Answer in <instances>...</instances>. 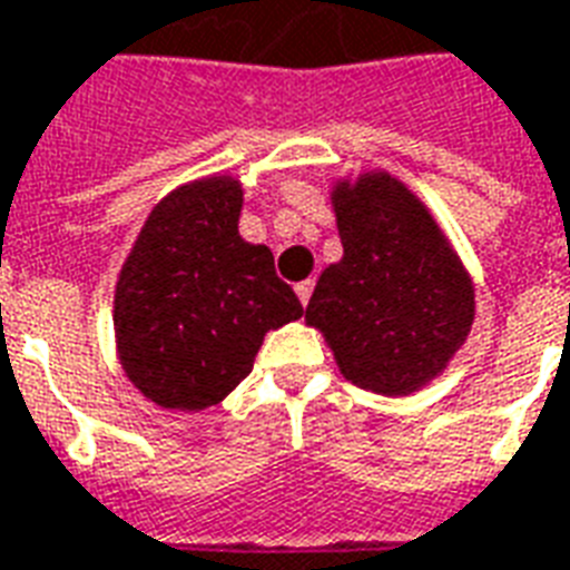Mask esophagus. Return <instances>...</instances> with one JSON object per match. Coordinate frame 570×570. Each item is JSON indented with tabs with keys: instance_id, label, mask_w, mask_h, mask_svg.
<instances>
[{
	"instance_id": "esophagus-1",
	"label": "esophagus",
	"mask_w": 570,
	"mask_h": 570,
	"mask_svg": "<svg viewBox=\"0 0 570 570\" xmlns=\"http://www.w3.org/2000/svg\"><path fill=\"white\" fill-rule=\"evenodd\" d=\"M313 288H315L313 279H306V282H301V285H294V291H297V297H301L303 306H306V303H309V297H313Z\"/></svg>"
}]
</instances>
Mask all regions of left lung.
<instances>
[{
  "label": "left lung",
  "mask_w": 570,
  "mask_h": 570,
  "mask_svg": "<svg viewBox=\"0 0 570 570\" xmlns=\"http://www.w3.org/2000/svg\"><path fill=\"white\" fill-rule=\"evenodd\" d=\"M343 257L306 306L340 373L385 397L425 389L471 334L473 279L425 203L385 169L331 185Z\"/></svg>",
  "instance_id": "obj_1"
}]
</instances>
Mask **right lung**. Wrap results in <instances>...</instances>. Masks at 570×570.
I'll return each instance as SVG.
<instances>
[{"label":"right lung","instance_id":"right-lung-1","mask_svg":"<svg viewBox=\"0 0 570 570\" xmlns=\"http://www.w3.org/2000/svg\"><path fill=\"white\" fill-rule=\"evenodd\" d=\"M243 181L230 173L166 194L132 243L115 285L120 371L151 404L199 413L252 373L264 336L297 322V294L267 245L239 236Z\"/></svg>","mask_w":570,"mask_h":570}]
</instances>
